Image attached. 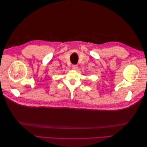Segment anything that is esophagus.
Returning <instances> with one entry per match:
<instances>
[{
  "instance_id": "1",
  "label": "esophagus",
  "mask_w": 147,
  "mask_h": 147,
  "mask_svg": "<svg viewBox=\"0 0 147 147\" xmlns=\"http://www.w3.org/2000/svg\"><path fill=\"white\" fill-rule=\"evenodd\" d=\"M72 68H73V69H74V70H77V69H78V65H77V64H74V65H72Z\"/></svg>"
}]
</instances>
